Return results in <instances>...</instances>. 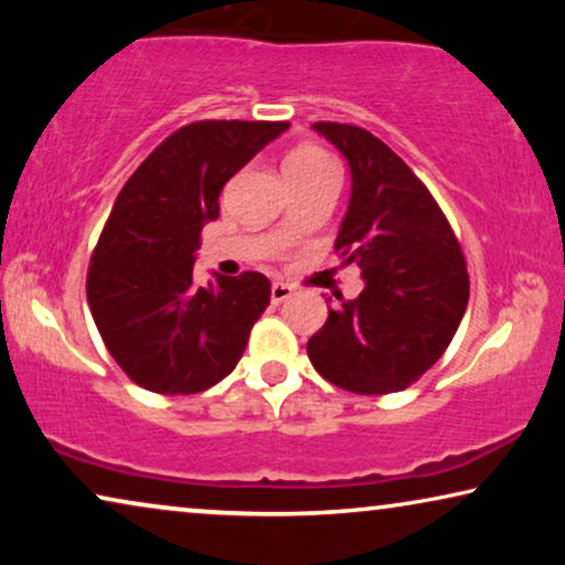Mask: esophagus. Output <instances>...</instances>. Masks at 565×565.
Segmentation results:
<instances>
[{
    "label": "esophagus",
    "mask_w": 565,
    "mask_h": 565,
    "mask_svg": "<svg viewBox=\"0 0 565 565\" xmlns=\"http://www.w3.org/2000/svg\"><path fill=\"white\" fill-rule=\"evenodd\" d=\"M290 296H292L290 285H285V282H275V285H273V303H275V306L285 303V300H288Z\"/></svg>",
    "instance_id": "1"
}]
</instances>
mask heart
Listing matches in <instances>:
<instances>
[{
    "label": "heart",
    "mask_w": 565,
    "mask_h": 565,
    "mask_svg": "<svg viewBox=\"0 0 565 565\" xmlns=\"http://www.w3.org/2000/svg\"><path fill=\"white\" fill-rule=\"evenodd\" d=\"M323 167H334V164H331V159L327 157V153H323L321 149H316V146H298V149H292L282 161L285 177L308 174V172H316V169H323ZM280 234L288 236V226H285V221L280 223Z\"/></svg>",
    "instance_id": "heart-1"
}]
</instances>
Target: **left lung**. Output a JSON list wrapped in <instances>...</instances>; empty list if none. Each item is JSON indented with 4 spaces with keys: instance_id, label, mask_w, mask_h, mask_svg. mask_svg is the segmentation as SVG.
<instances>
[{
    "instance_id": "1",
    "label": "left lung",
    "mask_w": 565,
    "mask_h": 565,
    "mask_svg": "<svg viewBox=\"0 0 565 565\" xmlns=\"http://www.w3.org/2000/svg\"><path fill=\"white\" fill-rule=\"evenodd\" d=\"M342 151L352 195L334 249L360 267L365 288L339 296L308 339L319 375L360 396L419 381L452 342L468 306V269L437 200L406 161L370 130L313 122Z\"/></svg>"
}]
</instances>
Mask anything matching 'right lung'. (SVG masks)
Instances as JSON below:
<instances>
[{
  "label": "right lung",
  "instance_id": "add662e5",
  "mask_svg": "<svg viewBox=\"0 0 565 565\" xmlns=\"http://www.w3.org/2000/svg\"><path fill=\"white\" fill-rule=\"evenodd\" d=\"M290 122L198 120L174 130L130 174L115 200L87 273L99 337L130 381L188 396L223 381L242 360L269 306L259 273L192 280L200 231L246 161Z\"/></svg>",
  "mask_w": 565,
  "mask_h": 565
}]
</instances>
